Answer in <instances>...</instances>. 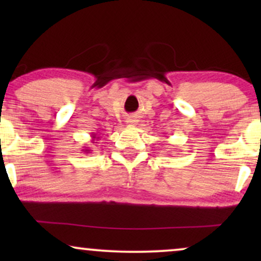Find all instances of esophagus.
<instances>
[{"instance_id": "34e87169", "label": "esophagus", "mask_w": 261, "mask_h": 261, "mask_svg": "<svg viewBox=\"0 0 261 261\" xmlns=\"http://www.w3.org/2000/svg\"><path fill=\"white\" fill-rule=\"evenodd\" d=\"M137 122V120L136 119H134V118H130V119H127V124H130V125H135Z\"/></svg>"}]
</instances>
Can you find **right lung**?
Here are the masks:
<instances>
[{
	"mask_svg": "<svg viewBox=\"0 0 261 261\" xmlns=\"http://www.w3.org/2000/svg\"><path fill=\"white\" fill-rule=\"evenodd\" d=\"M91 136H92V140H91L92 143H97V142H95V141L99 140V136H98L97 133H93ZM82 151L85 152V153H91V148H89V147H85V148L82 149Z\"/></svg>",
	"mask_w": 261,
	"mask_h": 261,
	"instance_id": "add662e5",
	"label": "right lung"
}]
</instances>
